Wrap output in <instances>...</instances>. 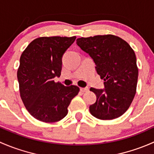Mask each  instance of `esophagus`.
Returning a JSON list of instances; mask_svg holds the SVG:
<instances>
[{
    "mask_svg": "<svg viewBox=\"0 0 154 154\" xmlns=\"http://www.w3.org/2000/svg\"><path fill=\"white\" fill-rule=\"evenodd\" d=\"M80 90L82 92V93H85V92H87L89 90L88 88H80Z\"/></svg>",
    "mask_w": 154,
    "mask_h": 154,
    "instance_id": "34e87169",
    "label": "esophagus"
}]
</instances>
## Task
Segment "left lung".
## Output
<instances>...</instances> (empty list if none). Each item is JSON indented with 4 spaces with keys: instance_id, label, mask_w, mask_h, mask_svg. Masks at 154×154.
<instances>
[{
    "instance_id": "8db88e82",
    "label": "left lung",
    "mask_w": 154,
    "mask_h": 154,
    "mask_svg": "<svg viewBox=\"0 0 154 154\" xmlns=\"http://www.w3.org/2000/svg\"><path fill=\"white\" fill-rule=\"evenodd\" d=\"M77 45L93 59L104 89L90 88L96 101L90 112L102 120L116 119L129 108L136 94L138 68L134 51L121 38L112 35L80 38Z\"/></svg>"
}]
</instances>
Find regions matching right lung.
Masks as SVG:
<instances>
[{"mask_svg":"<svg viewBox=\"0 0 154 154\" xmlns=\"http://www.w3.org/2000/svg\"><path fill=\"white\" fill-rule=\"evenodd\" d=\"M76 37H42L27 46L20 58L18 80L20 94L28 112L44 122H55L66 116L77 86L55 83L61 75L62 57Z\"/></svg>","mask_w":154,"mask_h":154,"instance_id":"1","label":"right lung"}]
</instances>
